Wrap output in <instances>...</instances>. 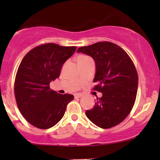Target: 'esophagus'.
<instances>
[{
	"mask_svg": "<svg viewBox=\"0 0 160 160\" xmlns=\"http://www.w3.org/2000/svg\"><path fill=\"white\" fill-rule=\"evenodd\" d=\"M81 97H82V94H81V93H76V94H74L75 98H81Z\"/></svg>",
	"mask_w": 160,
	"mask_h": 160,
	"instance_id": "34e87169",
	"label": "esophagus"
}]
</instances>
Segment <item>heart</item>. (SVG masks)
Segmentation results:
<instances>
[{
    "mask_svg": "<svg viewBox=\"0 0 160 160\" xmlns=\"http://www.w3.org/2000/svg\"><path fill=\"white\" fill-rule=\"evenodd\" d=\"M87 58V57L86 56H80L78 58V60H80V59H83V58Z\"/></svg>",
    "mask_w": 160,
    "mask_h": 160,
    "instance_id": "1",
    "label": "heart"
}]
</instances>
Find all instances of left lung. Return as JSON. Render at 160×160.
<instances>
[{"label":"left lung","mask_w":160,"mask_h":160,"mask_svg":"<svg viewBox=\"0 0 160 160\" xmlns=\"http://www.w3.org/2000/svg\"><path fill=\"white\" fill-rule=\"evenodd\" d=\"M78 52L94 59V89L102 93L92 109L86 111V117L100 128L117 126L128 115L136 98L138 77L132 61L121 47L107 41L81 47Z\"/></svg>","instance_id":"1"}]
</instances>
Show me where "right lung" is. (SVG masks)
I'll use <instances>...</instances> for the list:
<instances>
[{
	"mask_svg": "<svg viewBox=\"0 0 160 160\" xmlns=\"http://www.w3.org/2000/svg\"><path fill=\"white\" fill-rule=\"evenodd\" d=\"M76 49L47 43L29 51L22 60L16 76L15 97L22 115L32 126L43 129L54 126L74 99L73 95L50 89L49 83L60 76L64 63Z\"/></svg>",
	"mask_w": 160,
	"mask_h": 160,
	"instance_id": "1",
	"label": "right lung"
}]
</instances>
